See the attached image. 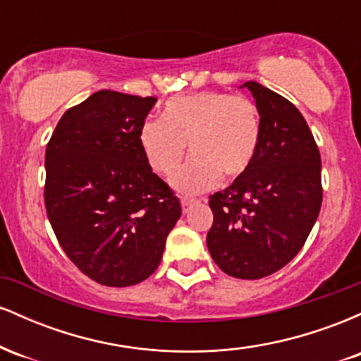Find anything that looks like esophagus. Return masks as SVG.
I'll return each instance as SVG.
<instances>
[{
	"label": "esophagus",
	"mask_w": 361,
	"mask_h": 361,
	"mask_svg": "<svg viewBox=\"0 0 361 361\" xmlns=\"http://www.w3.org/2000/svg\"><path fill=\"white\" fill-rule=\"evenodd\" d=\"M195 204H197V200H195V198H181V207H183V212H188L190 207Z\"/></svg>",
	"instance_id": "obj_1"
}]
</instances>
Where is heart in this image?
<instances>
[{
	"mask_svg": "<svg viewBox=\"0 0 361 361\" xmlns=\"http://www.w3.org/2000/svg\"><path fill=\"white\" fill-rule=\"evenodd\" d=\"M261 137V122L250 98L224 91H200L169 98L163 118L144 120L139 146L157 175L171 176L183 163L188 144L192 159L173 178L186 195L204 193L226 178L250 169Z\"/></svg>",
	"mask_w": 361,
	"mask_h": 361,
	"instance_id": "heart-1",
	"label": "heart"
}]
</instances>
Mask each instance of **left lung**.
Instances as JSON below:
<instances>
[{"label":"left lung","instance_id":"1","mask_svg":"<svg viewBox=\"0 0 361 361\" xmlns=\"http://www.w3.org/2000/svg\"><path fill=\"white\" fill-rule=\"evenodd\" d=\"M251 91L261 137L250 169L210 195V256L224 273L258 280L279 271L302 250L322 202L321 154L302 114L256 81Z\"/></svg>","mask_w":361,"mask_h":361}]
</instances>
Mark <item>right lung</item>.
Wrapping results in <instances>:
<instances>
[{
	"instance_id": "add662e5",
	"label": "right lung",
	"mask_w": 361,
	"mask_h": 361,
	"mask_svg": "<svg viewBox=\"0 0 361 361\" xmlns=\"http://www.w3.org/2000/svg\"><path fill=\"white\" fill-rule=\"evenodd\" d=\"M156 98L102 90L62 115L45 151V209L68 258L91 280L151 276L181 215L149 166L139 127Z\"/></svg>"
}]
</instances>
